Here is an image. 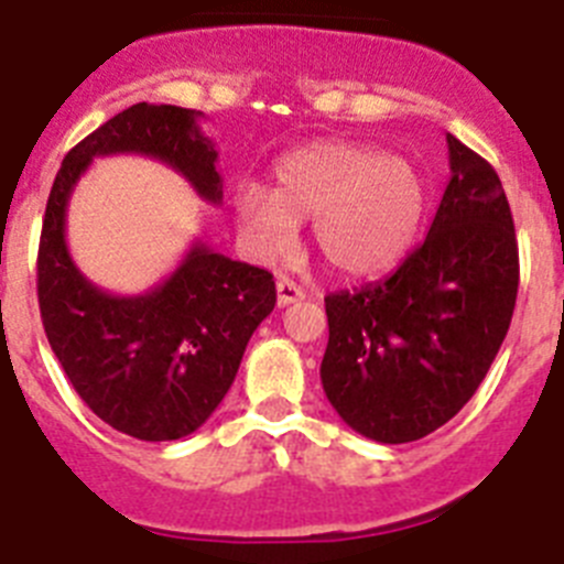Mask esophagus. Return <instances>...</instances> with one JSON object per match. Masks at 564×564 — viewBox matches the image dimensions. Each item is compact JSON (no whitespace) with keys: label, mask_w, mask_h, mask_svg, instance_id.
<instances>
[{"label":"esophagus","mask_w":564,"mask_h":564,"mask_svg":"<svg viewBox=\"0 0 564 564\" xmlns=\"http://www.w3.org/2000/svg\"><path fill=\"white\" fill-rule=\"evenodd\" d=\"M299 299H305V291L296 285V282H291V279H279L276 282V302L279 307H288L293 305V302H299Z\"/></svg>","instance_id":"esophagus-1"}]
</instances>
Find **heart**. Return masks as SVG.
Returning a JSON list of instances; mask_svg holds the SVG:
<instances>
[{"label":"heart","instance_id":"obj_1","mask_svg":"<svg viewBox=\"0 0 564 564\" xmlns=\"http://www.w3.org/2000/svg\"><path fill=\"white\" fill-rule=\"evenodd\" d=\"M234 217L259 257L293 246L296 223L313 220V248L341 276H378L401 262L426 212L417 169L376 147L316 141L273 166V188L239 183Z\"/></svg>","mask_w":564,"mask_h":564}]
</instances>
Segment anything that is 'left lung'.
<instances>
[{"label": "left lung", "instance_id": "obj_1", "mask_svg": "<svg viewBox=\"0 0 564 564\" xmlns=\"http://www.w3.org/2000/svg\"><path fill=\"white\" fill-rule=\"evenodd\" d=\"M449 143L452 177L430 234L395 273L325 299L322 387L350 430L421 441L475 395L506 338L520 285L511 208L497 172Z\"/></svg>", "mask_w": 564, "mask_h": 564}]
</instances>
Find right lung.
I'll return each mask as SVG.
<instances>
[{"mask_svg":"<svg viewBox=\"0 0 564 564\" xmlns=\"http://www.w3.org/2000/svg\"><path fill=\"white\" fill-rule=\"evenodd\" d=\"M203 112L134 104L69 149L44 212L39 311L62 370L112 430L138 441L192 435L220 406L248 338L276 305L273 276L194 239L181 265L147 293L118 296L93 285L69 257L67 206L89 163L143 154L186 177L197 197L223 203L217 149Z\"/></svg>","mask_w":564,"mask_h":564,"instance_id":"right-lung-1","label":"right lung"}]
</instances>
